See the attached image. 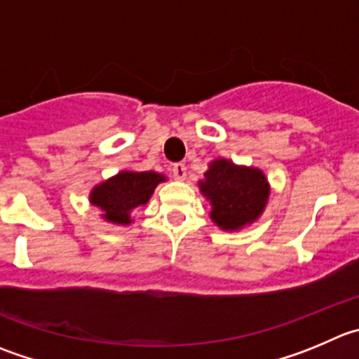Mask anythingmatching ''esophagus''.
<instances>
[{
  "mask_svg": "<svg viewBox=\"0 0 359 359\" xmlns=\"http://www.w3.org/2000/svg\"><path fill=\"white\" fill-rule=\"evenodd\" d=\"M170 170H172V174H174V177H176V180H185V176H187L185 163H182V162L172 163Z\"/></svg>",
  "mask_w": 359,
  "mask_h": 359,
  "instance_id": "1",
  "label": "esophagus"
}]
</instances>
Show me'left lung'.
Masks as SVG:
<instances>
[{"label":"left lung","mask_w":359,"mask_h":359,"mask_svg":"<svg viewBox=\"0 0 359 359\" xmlns=\"http://www.w3.org/2000/svg\"><path fill=\"white\" fill-rule=\"evenodd\" d=\"M204 177L199 183L201 190L211 201V218L222 229L243 227L264 210L269 189L259 169L234 165L220 158L211 163Z\"/></svg>","instance_id":"left-lung-1"}]
</instances>
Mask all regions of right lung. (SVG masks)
Returning a JSON list of instances; mask_svg holds the SVG:
<instances>
[{
    "mask_svg": "<svg viewBox=\"0 0 359 359\" xmlns=\"http://www.w3.org/2000/svg\"><path fill=\"white\" fill-rule=\"evenodd\" d=\"M162 174L123 170L91 192V204L104 211V217L114 224H130V211L148 203L153 190L163 182Z\"/></svg>",
    "mask_w": 359,
    "mask_h": 359,
    "instance_id": "obj_1",
    "label": "right lung"
}]
</instances>
